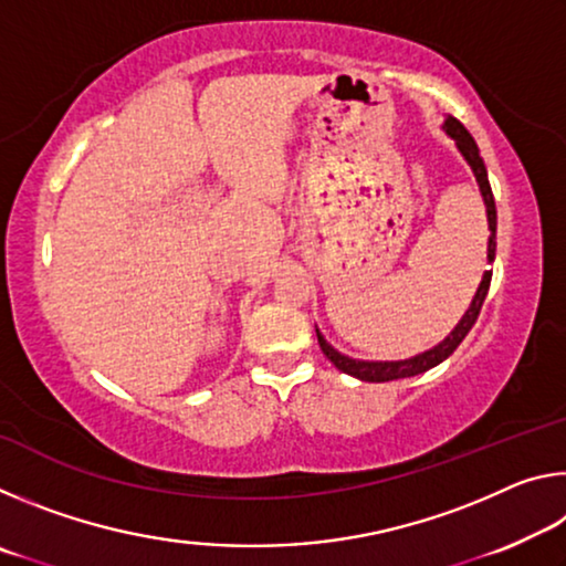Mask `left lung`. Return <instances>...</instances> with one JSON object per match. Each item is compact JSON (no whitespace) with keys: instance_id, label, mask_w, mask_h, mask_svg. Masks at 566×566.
Segmentation results:
<instances>
[{"instance_id":"left-lung-1","label":"left lung","mask_w":566,"mask_h":566,"mask_svg":"<svg viewBox=\"0 0 566 566\" xmlns=\"http://www.w3.org/2000/svg\"><path fill=\"white\" fill-rule=\"evenodd\" d=\"M447 132L449 137L457 142L459 151H462L464 159L469 161V167L474 169V177L479 181V189H482V197H484V205H486V219H490V229H492V237H490V264L494 262V252H496V207H494V195H492V187H490V179H486V167H484V159L479 157V147L476 142L472 139V134L464 129V124L449 117L447 119ZM490 282H492V270H486L482 276V284H479V290L472 300V306H469L467 314L462 317V322L457 324L454 332L449 334V337L439 344V347L429 349L424 354H419L415 359H405V361H357V359H349L339 354L334 347H329L327 339L322 337L317 332V339H319V347L322 352L327 354V359L337 367L344 375H352L361 381H391V379H405V377H415L421 375V371L437 367L439 361H444L449 354H452L462 339L469 334V329L474 327V322L479 317V312H482V304L486 300V292H490Z\"/></svg>"}]
</instances>
